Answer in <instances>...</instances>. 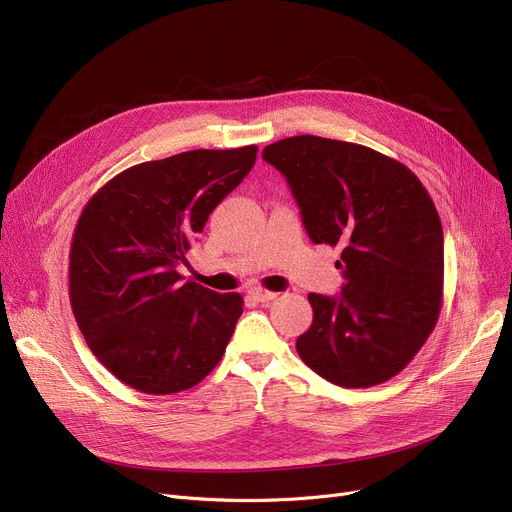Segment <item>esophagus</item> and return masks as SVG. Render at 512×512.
Wrapping results in <instances>:
<instances>
[{"mask_svg": "<svg viewBox=\"0 0 512 512\" xmlns=\"http://www.w3.org/2000/svg\"><path fill=\"white\" fill-rule=\"evenodd\" d=\"M251 297L259 303H267V301H274L278 297V292H272V290H265V288H253L251 290Z\"/></svg>", "mask_w": 512, "mask_h": 512, "instance_id": "1", "label": "esophagus"}]
</instances>
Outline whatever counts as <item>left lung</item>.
Listing matches in <instances>:
<instances>
[{"mask_svg": "<svg viewBox=\"0 0 512 512\" xmlns=\"http://www.w3.org/2000/svg\"><path fill=\"white\" fill-rule=\"evenodd\" d=\"M315 245L340 247V297L309 294L297 353L321 378L369 388L405 369L442 309L444 234L421 180L369 147L299 134L263 149Z\"/></svg>", "mask_w": 512, "mask_h": 512, "instance_id": "1", "label": "left lung"}]
</instances>
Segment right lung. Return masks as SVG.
<instances>
[{
  "instance_id": "obj_1",
  "label": "right lung",
  "mask_w": 512,
  "mask_h": 512,
  "mask_svg": "<svg viewBox=\"0 0 512 512\" xmlns=\"http://www.w3.org/2000/svg\"><path fill=\"white\" fill-rule=\"evenodd\" d=\"M257 145L195 149L105 182L76 222L70 305L91 353L126 386L174 394L220 363L242 315L238 292L184 282L209 213L242 182Z\"/></svg>"
}]
</instances>
